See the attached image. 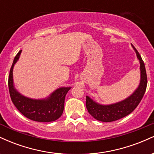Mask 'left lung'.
Listing matches in <instances>:
<instances>
[{
  "label": "left lung",
  "instance_id": "8db88e82",
  "mask_svg": "<svg viewBox=\"0 0 154 154\" xmlns=\"http://www.w3.org/2000/svg\"><path fill=\"white\" fill-rule=\"evenodd\" d=\"M132 46L135 51L140 61V82L138 88L128 98L110 105H101L93 101L90 97L86 96V107L88 112L93 118L98 121L110 122L128 116L135 110L143 97L148 82L146 67L140 55L133 45H132Z\"/></svg>",
  "mask_w": 154,
  "mask_h": 154
}]
</instances>
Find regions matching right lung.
<instances>
[{"label": "right lung", "mask_w": 154, "mask_h": 154, "mask_svg": "<svg viewBox=\"0 0 154 154\" xmlns=\"http://www.w3.org/2000/svg\"><path fill=\"white\" fill-rule=\"evenodd\" d=\"M21 52L22 50L15 56L8 76L11 99L17 109L28 119L40 122H49L58 119L62 115L65 97L71 88H60L45 99H32L20 94L14 86L13 69L19 60Z\"/></svg>", "instance_id": "add662e5"}]
</instances>
